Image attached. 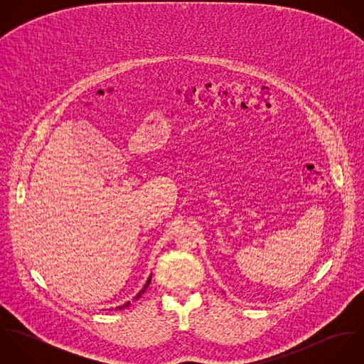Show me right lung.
<instances>
[{
  "mask_svg": "<svg viewBox=\"0 0 364 364\" xmlns=\"http://www.w3.org/2000/svg\"><path fill=\"white\" fill-rule=\"evenodd\" d=\"M150 282H151V274H150V277H149V279H147V282H146V284H144V287H143V289H141V290H140V291H139V293H137V294H136V296H134V300H137V299H140V297H141V294H143V293H144V291H146V290H147V287H149V286H150ZM129 304H130V301H127V303H124V304H122V306H119V307H116V310H123V309H124V307H127V306H129ZM109 310H112V309H109Z\"/></svg>",
  "mask_w": 364,
  "mask_h": 364,
  "instance_id": "add662e5",
  "label": "right lung"
}]
</instances>
